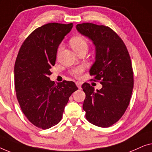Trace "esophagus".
Wrapping results in <instances>:
<instances>
[{
  "instance_id": "1",
  "label": "esophagus",
  "mask_w": 152,
  "mask_h": 152,
  "mask_svg": "<svg viewBox=\"0 0 152 152\" xmlns=\"http://www.w3.org/2000/svg\"><path fill=\"white\" fill-rule=\"evenodd\" d=\"M76 86L78 87V89H81V83L80 82H76Z\"/></svg>"
}]
</instances>
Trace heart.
Instances as JSON below:
<instances>
[{"mask_svg": "<svg viewBox=\"0 0 152 152\" xmlns=\"http://www.w3.org/2000/svg\"><path fill=\"white\" fill-rule=\"evenodd\" d=\"M70 45L72 48V49L75 51L76 54H78L82 51L88 50V42H87V40L85 38L82 37V36H74V37L72 38L70 40ZM63 48V45H61L59 46L58 50H61ZM83 71V67H78L76 68H74V69L72 70L71 74L76 77H78L80 75Z\"/></svg>", "mask_w": 152, "mask_h": 152, "instance_id": "obj_1", "label": "heart"}]
</instances>
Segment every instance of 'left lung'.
I'll use <instances>...</instances> for the list:
<instances>
[{
  "label": "left lung",
  "instance_id": "8db88e82",
  "mask_svg": "<svg viewBox=\"0 0 152 152\" xmlns=\"http://www.w3.org/2000/svg\"><path fill=\"white\" fill-rule=\"evenodd\" d=\"M76 27L94 45L95 62L89 74L102 85L96 91L89 83L82 85L86 95L83 106L85 117L94 125L110 127L124 114L132 96L134 76L129 54L121 38L109 27L87 23Z\"/></svg>",
  "mask_w": 152,
  "mask_h": 152
}]
</instances>
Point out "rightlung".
Masks as SVG:
<instances>
[{"instance_id":"add662e5","label":"right lung","mask_w":152,"mask_h":152,"mask_svg":"<svg viewBox=\"0 0 152 152\" xmlns=\"http://www.w3.org/2000/svg\"><path fill=\"white\" fill-rule=\"evenodd\" d=\"M73 23H48L36 29L23 42L14 66L16 97L25 116L45 129L61 121L72 94L78 89L72 81L55 84L49 78L59 45Z\"/></svg>"}]
</instances>
